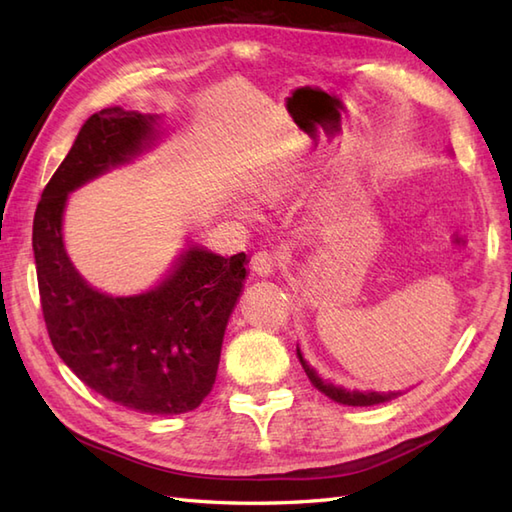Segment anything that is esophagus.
I'll return each instance as SVG.
<instances>
[{
    "label": "esophagus",
    "instance_id": "1",
    "mask_svg": "<svg viewBox=\"0 0 512 512\" xmlns=\"http://www.w3.org/2000/svg\"><path fill=\"white\" fill-rule=\"evenodd\" d=\"M279 255L277 253H270V250H257V253L250 257V266L257 275H273L275 270L279 268Z\"/></svg>",
    "mask_w": 512,
    "mask_h": 512
}]
</instances>
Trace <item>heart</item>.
Returning <instances> with one entry per match:
<instances>
[{
	"mask_svg": "<svg viewBox=\"0 0 512 512\" xmlns=\"http://www.w3.org/2000/svg\"><path fill=\"white\" fill-rule=\"evenodd\" d=\"M292 182V169H281L275 173H268V176L259 178L255 182V191L259 198L264 200H277L281 193H284Z\"/></svg>",
	"mask_w": 512,
	"mask_h": 512,
	"instance_id": "b5f03b06",
	"label": "heart"
}]
</instances>
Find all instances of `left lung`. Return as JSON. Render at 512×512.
Instances as JSON below:
<instances>
[{"instance_id":"left-lung-1","label":"left lung","mask_w":512,"mask_h":512,"mask_svg":"<svg viewBox=\"0 0 512 512\" xmlns=\"http://www.w3.org/2000/svg\"><path fill=\"white\" fill-rule=\"evenodd\" d=\"M301 358V365L303 369H306L308 378L314 383V387H319L325 396L341 402V405H352V407H369V405H378V402H385V400H391L396 398L398 394L396 391H389V394H378V391H367V394H363V391H347L343 387H334L332 383H323V380L312 372V369L306 365V361H303V356L299 354Z\"/></svg>"}]
</instances>
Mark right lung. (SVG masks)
<instances>
[{
	"mask_svg": "<svg viewBox=\"0 0 512 512\" xmlns=\"http://www.w3.org/2000/svg\"><path fill=\"white\" fill-rule=\"evenodd\" d=\"M154 116L110 107L90 116L41 193L32 222L39 299L54 350L96 394L127 409L176 416L211 394L228 317L242 292L246 253L187 246L143 295L94 290L65 255L68 193L129 160L154 138Z\"/></svg>",
	"mask_w": 512,
	"mask_h": 512,
	"instance_id": "right-lung-1",
	"label": "right lung"
}]
</instances>
